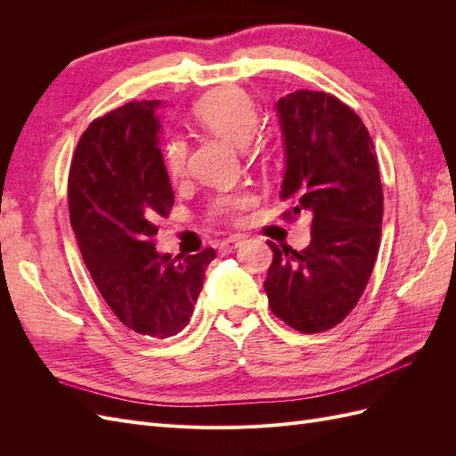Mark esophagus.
<instances>
[{
  "label": "esophagus",
  "instance_id": "1",
  "mask_svg": "<svg viewBox=\"0 0 456 456\" xmlns=\"http://www.w3.org/2000/svg\"><path fill=\"white\" fill-rule=\"evenodd\" d=\"M241 243H243V238H241V236H232V238H228V240L218 243V253H220V255H228V253H232V251H236L238 247H241Z\"/></svg>",
  "mask_w": 456,
  "mask_h": 456
}]
</instances>
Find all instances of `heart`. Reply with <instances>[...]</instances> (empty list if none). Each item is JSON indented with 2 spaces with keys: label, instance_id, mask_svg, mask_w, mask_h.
Wrapping results in <instances>:
<instances>
[{
  "label": "heart",
  "instance_id": "obj_1",
  "mask_svg": "<svg viewBox=\"0 0 456 456\" xmlns=\"http://www.w3.org/2000/svg\"><path fill=\"white\" fill-rule=\"evenodd\" d=\"M194 118L205 129L233 142L245 146L251 141L258 126V112L251 96L236 87H224L205 94L194 108ZM163 169L171 181H178L186 171V142L173 136L163 146ZM253 203L249 194H230L218 198L213 205L216 218H236L243 209Z\"/></svg>",
  "mask_w": 456,
  "mask_h": 456
}]
</instances>
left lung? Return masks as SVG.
Listing matches in <instances>:
<instances>
[{
    "mask_svg": "<svg viewBox=\"0 0 456 456\" xmlns=\"http://www.w3.org/2000/svg\"><path fill=\"white\" fill-rule=\"evenodd\" d=\"M285 175L280 198L289 215L312 216L305 251L280 249L265 291L272 312L300 333L338 325L360 300L375 266L382 226V184L370 134L350 106L320 91H295L275 104Z\"/></svg>",
    "mask_w": 456,
    "mask_h": 456,
    "instance_id": "left-lung-1",
    "label": "left lung"
}]
</instances>
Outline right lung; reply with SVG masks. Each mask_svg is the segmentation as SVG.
<instances>
[{
    "label": "right lung",
    "mask_w": 456,
    "mask_h": 456,
    "mask_svg": "<svg viewBox=\"0 0 456 456\" xmlns=\"http://www.w3.org/2000/svg\"><path fill=\"white\" fill-rule=\"evenodd\" d=\"M159 101L129 102L81 134L68 176V209L81 256L118 320L169 338L190 323L215 249L161 255L158 220L175 203L159 150Z\"/></svg>",
    "instance_id": "obj_1"
}]
</instances>
